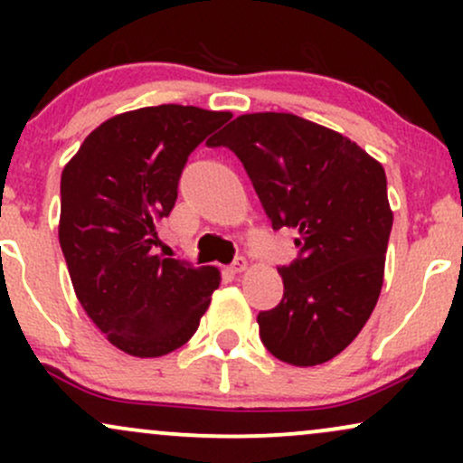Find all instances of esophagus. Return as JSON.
Listing matches in <instances>:
<instances>
[{
	"mask_svg": "<svg viewBox=\"0 0 463 463\" xmlns=\"http://www.w3.org/2000/svg\"><path fill=\"white\" fill-rule=\"evenodd\" d=\"M246 265H248L246 257H235V259H232V263H231V272H235V274L243 272V269H246Z\"/></svg>",
	"mask_w": 463,
	"mask_h": 463,
	"instance_id": "1",
	"label": "esophagus"
}]
</instances>
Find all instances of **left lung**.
I'll use <instances>...</instances> for the list:
<instances>
[{"instance_id":"obj_1","label":"left lung","mask_w":463,"mask_h":463,"mask_svg":"<svg viewBox=\"0 0 463 463\" xmlns=\"http://www.w3.org/2000/svg\"><path fill=\"white\" fill-rule=\"evenodd\" d=\"M211 146L237 154L274 231L300 235L298 259L279 268L283 300L257 316L263 346L302 368L337 357L383 287L394 222L383 165L291 113L237 117Z\"/></svg>"}]
</instances>
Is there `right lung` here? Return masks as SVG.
I'll return each instance as SVG.
<instances>
[{
	"label": "right lung",
	"instance_id": "right-lung-1",
	"mask_svg": "<svg viewBox=\"0 0 463 463\" xmlns=\"http://www.w3.org/2000/svg\"><path fill=\"white\" fill-rule=\"evenodd\" d=\"M161 104L104 121L61 176V239L73 289L109 342L132 357L187 344L220 287L215 268L154 252L189 154L231 119Z\"/></svg>",
	"mask_w": 463,
	"mask_h": 463
}]
</instances>
